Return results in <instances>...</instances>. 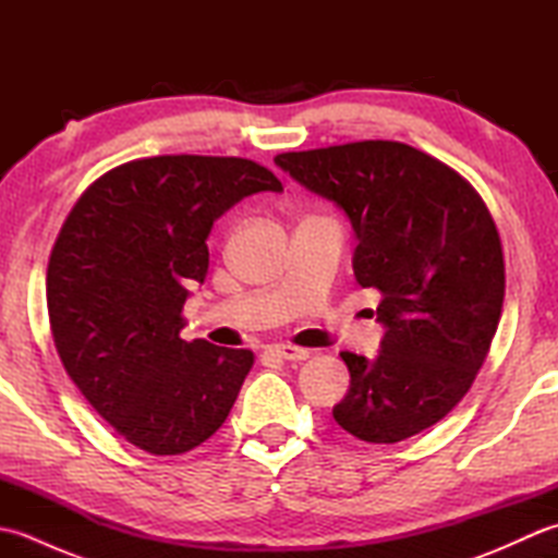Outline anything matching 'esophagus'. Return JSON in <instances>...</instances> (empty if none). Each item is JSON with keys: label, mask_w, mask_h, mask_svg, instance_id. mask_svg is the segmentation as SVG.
Segmentation results:
<instances>
[{"label": "esophagus", "mask_w": 558, "mask_h": 558, "mask_svg": "<svg viewBox=\"0 0 558 558\" xmlns=\"http://www.w3.org/2000/svg\"><path fill=\"white\" fill-rule=\"evenodd\" d=\"M268 352H272L276 357L288 360V362L310 360V350H302V348H294V345H272V348H268Z\"/></svg>", "instance_id": "esophagus-1"}]
</instances>
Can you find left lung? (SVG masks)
<instances>
[{
    "instance_id": "1",
    "label": "left lung",
    "mask_w": 558,
    "mask_h": 558,
    "mask_svg": "<svg viewBox=\"0 0 558 558\" xmlns=\"http://www.w3.org/2000/svg\"><path fill=\"white\" fill-rule=\"evenodd\" d=\"M276 165L352 222L354 278L381 292L374 360L340 352L333 417L366 444H398L468 393L501 318L506 268L489 208L448 165L400 141L280 153Z\"/></svg>"
}]
</instances>
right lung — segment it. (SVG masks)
Wrapping results in <instances>:
<instances>
[{
    "label": "right lung",
    "mask_w": 558,
    "mask_h": 558,
    "mask_svg": "<svg viewBox=\"0 0 558 558\" xmlns=\"http://www.w3.org/2000/svg\"><path fill=\"white\" fill-rule=\"evenodd\" d=\"M282 192L246 158L156 156L105 172L71 208L47 264V312L71 381L129 444L180 456L216 434L252 350L186 342L189 286L208 272L225 210Z\"/></svg>",
    "instance_id": "obj_1"
}]
</instances>
